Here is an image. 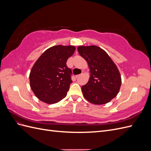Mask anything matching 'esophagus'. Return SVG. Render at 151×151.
Segmentation results:
<instances>
[{
    "label": "esophagus",
    "instance_id": "obj_1",
    "mask_svg": "<svg viewBox=\"0 0 151 151\" xmlns=\"http://www.w3.org/2000/svg\"><path fill=\"white\" fill-rule=\"evenodd\" d=\"M84 73V71H83V72H82V74H79V75H77V76H76V78H77V77H79V76H81L82 74H83Z\"/></svg>",
    "mask_w": 151,
    "mask_h": 151
}]
</instances>
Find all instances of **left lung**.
I'll return each mask as SVG.
<instances>
[{
	"mask_svg": "<svg viewBox=\"0 0 151 151\" xmlns=\"http://www.w3.org/2000/svg\"><path fill=\"white\" fill-rule=\"evenodd\" d=\"M77 50L90 68V79L82 86L84 98L94 104L109 102L116 96L122 83L116 65L108 53L97 46H80Z\"/></svg>",
	"mask_w": 151,
	"mask_h": 151,
	"instance_id": "obj_1",
	"label": "left lung"
}]
</instances>
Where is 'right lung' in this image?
<instances>
[{"instance_id": "right-lung-1", "label": "right lung", "mask_w": 151, "mask_h": 151, "mask_svg": "<svg viewBox=\"0 0 151 151\" xmlns=\"http://www.w3.org/2000/svg\"><path fill=\"white\" fill-rule=\"evenodd\" d=\"M74 46L57 45L47 49L31 70L30 86L40 100L48 104L60 101L67 96L72 83L67 59L75 52Z\"/></svg>"}]
</instances>
